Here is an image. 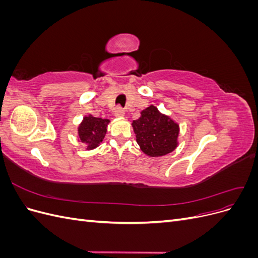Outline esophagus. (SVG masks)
Masks as SVG:
<instances>
[{
	"instance_id": "esophagus-1",
	"label": "esophagus",
	"mask_w": 258,
	"mask_h": 258,
	"mask_svg": "<svg viewBox=\"0 0 258 258\" xmlns=\"http://www.w3.org/2000/svg\"><path fill=\"white\" fill-rule=\"evenodd\" d=\"M115 116L116 117H118V118H121V117H123L124 116V111L122 110L121 107H117L116 110H115Z\"/></svg>"
}]
</instances>
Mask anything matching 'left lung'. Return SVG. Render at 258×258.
Instances as JSON below:
<instances>
[{
  "mask_svg": "<svg viewBox=\"0 0 258 258\" xmlns=\"http://www.w3.org/2000/svg\"><path fill=\"white\" fill-rule=\"evenodd\" d=\"M132 128L141 151L150 157L165 156L178 144V124L154 105L141 112L140 118L132 122Z\"/></svg>",
  "mask_w": 258,
  "mask_h": 258,
  "instance_id": "8db88e82",
  "label": "left lung"
}]
</instances>
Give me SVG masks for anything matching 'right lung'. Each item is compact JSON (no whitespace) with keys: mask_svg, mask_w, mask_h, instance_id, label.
Returning <instances> with one entry per match:
<instances>
[{"mask_svg":"<svg viewBox=\"0 0 258 258\" xmlns=\"http://www.w3.org/2000/svg\"><path fill=\"white\" fill-rule=\"evenodd\" d=\"M108 122H110L108 119H103L92 115L84 117L79 126V140L87 145V150H93L103 141Z\"/></svg>","mask_w":258,"mask_h":258,"instance_id":"right-lung-1","label":"right lung"}]
</instances>
